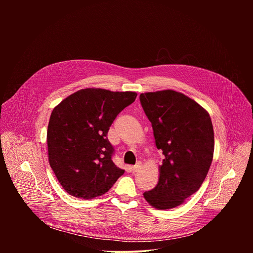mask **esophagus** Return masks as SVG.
I'll list each match as a JSON object with an SVG mask.
<instances>
[{
  "instance_id": "1",
  "label": "esophagus",
  "mask_w": 253,
  "mask_h": 253,
  "mask_svg": "<svg viewBox=\"0 0 253 253\" xmlns=\"http://www.w3.org/2000/svg\"><path fill=\"white\" fill-rule=\"evenodd\" d=\"M140 168H141V162H138L136 165L131 167V170H132V172H137Z\"/></svg>"
}]
</instances>
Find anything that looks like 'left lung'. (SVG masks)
<instances>
[{
    "mask_svg": "<svg viewBox=\"0 0 253 253\" xmlns=\"http://www.w3.org/2000/svg\"><path fill=\"white\" fill-rule=\"evenodd\" d=\"M156 147L164 155L156 187L144 198L157 209L182 204L203 183L214 151L209 114L194 100L173 90L140 95Z\"/></svg>",
    "mask_w": 253,
    "mask_h": 253,
    "instance_id": "left-lung-1",
    "label": "left lung"
}]
</instances>
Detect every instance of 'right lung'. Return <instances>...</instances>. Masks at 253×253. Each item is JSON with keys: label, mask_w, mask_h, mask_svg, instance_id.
<instances>
[{"label": "right lung", "mask_w": 253, "mask_h": 253, "mask_svg": "<svg viewBox=\"0 0 253 253\" xmlns=\"http://www.w3.org/2000/svg\"><path fill=\"white\" fill-rule=\"evenodd\" d=\"M136 96L135 92L87 88L54 108L47 132L49 163L70 195L83 199L100 196L124 174L112 161L114 147L107 134Z\"/></svg>", "instance_id": "right-lung-1"}]
</instances>
